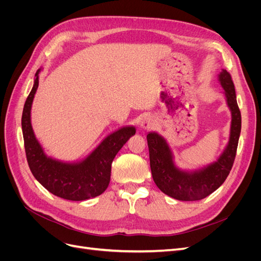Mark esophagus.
Returning a JSON list of instances; mask_svg holds the SVG:
<instances>
[{"label":"esophagus","mask_w":261,"mask_h":261,"mask_svg":"<svg viewBox=\"0 0 261 261\" xmlns=\"http://www.w3.org/2000/svg\"><path fill=\"white\" fill-rule=\"evenodd\" d=\"M140 126H141V128H144V129L151 128L152 126H153L152 118L151 117H148V116L144 117L143 120H141V122H140Z\"/></svg>","instance_id":"esophagus-1"}]
</instances>
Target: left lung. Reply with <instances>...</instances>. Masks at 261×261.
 Here are the masks:
<instances>
[{"instance_id": "1", "label": "left lung", "mask_w": 261, "mask_h": 261, "mask_svg": "<svg viewBox=\"0 0 261 261\" xmlns=\"http://www.w3.org/2000/svg\"><path fill=\"white\" fill-rule=\"evenodd\" d=\"M219 81L231 110L232 122L230 140L216 162L194 172L181 171L173 162V154L165 139L156 133L147 135L152 178L161 192L174 199L195 201L206 198L224 183L233 167L241 134V111L230 73L222 69Z\"/></svg>"}]
</instances>
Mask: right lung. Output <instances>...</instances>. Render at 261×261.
<instances>
[{
  "label": "right lung",
  "instance_id": "obj_1",
  "mask_svg": "<svg viewBox=\"0 0 261 261\" xmlns=\"http://www.w3.org/2000/svg\"><path fill=\"white\" fill-rule=\"evenodd\" d=\"M39 72L35 75L34 87L25 102L21 116V129L29 169L45 189L63 199L82 201L103 193L111 177V165L116 153L136 129L126 126L109 135L84 159L76 163H65L46 156L38 143L30 121L31 105L39 85Z\"/></svg>",
  "mask_w": 261,
  "mask_h": 261
}]
</instances>
